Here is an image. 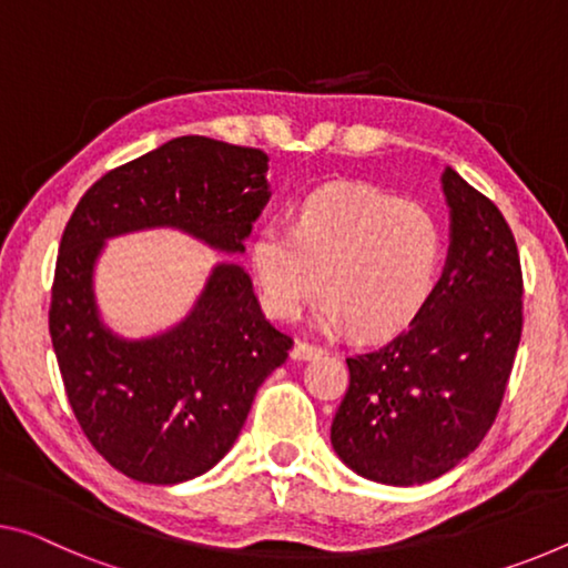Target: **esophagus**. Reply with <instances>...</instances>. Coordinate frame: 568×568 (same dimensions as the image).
<instances>
[{"label":"esophagus","mask_w":568,"mask_h":568,"mask_svg":"<svg viewBox=\"0 0 568 568\" xmlns=\"http://www.w3.org/2000/svg\"><path fill=\"white\" fill-rule=\"evenodd\" d=\"M320 355H325V347L312 345V343H296L292 351L294 361H312V357H320Z\"/></svg>","instance_id":"34e87169"}]
</instances>
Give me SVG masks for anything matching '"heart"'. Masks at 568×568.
Listing matches in <instances>:
<instances>
[{
  "label": "heart",
  "mask_w": 568,
  "mask_h": 568,
  "mask_svg": "<svg viewBox=\"0 0 568 568\" xmlns=\"http://www.w3.org/2000/svg\"><path fill=\"white\" fill-rule=\"evenodd\" d=\"M442 258L432 211L371 185L314 190L296 203L290 229L268 223L251 243L274 317L294 320L322 286V325L351 322L363 337L406 327L429 302Z\"/></svg>",
  "instance_id": "b5f03b06"
}]
</instances>
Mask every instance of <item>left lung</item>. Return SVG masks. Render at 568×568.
<instances>
[{"mask_svg": "<svg viewBox=\"0 0 568 568\" xmlns=\"http://www.w3.org/2000/svg\"><path fill=\"white\" fill-rule=\"evenodd\" d=\"M449 254L412 325L347 357L351 386L329 439L357 475L424 485L479 447L500 412L523 333V274L510 225L447 168Z\"/></svg>", "mask_w": 568, "mask_h": 568, "instance_id": "1", "label": "left lung"}]
</instances>
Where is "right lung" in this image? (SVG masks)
Returning a JSON list of instances; mask_svg holds the SVG:
<instances>
[{
	"label": "right lung",
	"mask_w": 568,
	"mask_h": 568,
	"mask_svg": "<svg viewBox=\"0 0 568 568\" xmlns=\"http://www.w3.org/2000/svg\"><path fill=\"white\" fill-rule=\"evenodd\" d=\"M266 170L254 146L178 136L93 182L60 239L50 337L65 394L93 449L136 483L174 485L215 467L294 339L264 317L239 264H217L168 333L113 335L95 307V258L106 239L146 229L243 254L272 197Z\"/></svg>",
	"instance_id": "obj_1"
}]
</instances>
